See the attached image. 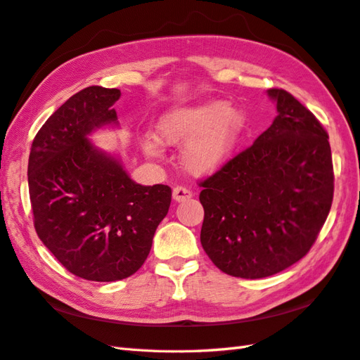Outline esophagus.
Wrapping results in <instances>:
<instances>
[{
    "label": "esophagus",
    "instance_id": "obj_1",
    "mask_svg": "<svg viewBox=\"0 0 360 360\" xmlns=\"http://www.w3.org/2000/svg\"><path fill=\"white\" fill-rule=\"evenodd\" d=\"M191 196H193V191L187 187L176 186L173 188V199L176 200V202H184V200H188Z\"/></svg>",
    "mask_w": 360,
    "mask_h": 360
}]
</instances>
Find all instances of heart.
<instances>
[{
  "label": "heart",
  "instance_id": "heart-1",
  "mask_svg": "<svg viewBox=\"0 0 360 360\" xmlns=\"http://www.w3.org/2000/svg\"><path fill=\"white\" fill-rule=\"evenodd\" d=\"M245 130V116L225 101L173 107L161 115L156 136L142 139V150L152 158L162 145L182 146L181 160L193 174H210L230 161Z\"/></svg>",
  "mask_w": 360,
  "mask_h": 360
}]
</instances>
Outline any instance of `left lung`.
<instances>
[{"label":"left lung","instance_id":"left-lung-1","mask_svg":"<svg viewBox=\"0 0 360 360\" xmlns=\"http://www.w3.org/2000/svg\"><path fill=\"white\" fill-rule=\"evenodd\" d=\"M278 116L252 146L199 182L200 244L235 278L259 279L302 259L327 221L334 174L328 135L282 89H270Z\"/></svg>","mask_w":360,"mask_h":360}]
</instances>
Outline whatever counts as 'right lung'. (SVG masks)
Here are the masks:
<instances>
[{"label": "right lung", "mask_w": 360, "mask_h": 360, "mask_svg": "<svg viewBox=\"0 0 360 360\" xmlns=\"http://www.w3.org/2000/svg\"><path fill=\"white\" fill-rule=\"evenodd\" d=\"M118 89L91 86L50 116L32 142L27 178L33 224L65 270L113 282L136 273L172 202L164 184L131 181L118 158L87 136L118 124Z\"/></svg>", "instance_id": "1"}]
</instances>
